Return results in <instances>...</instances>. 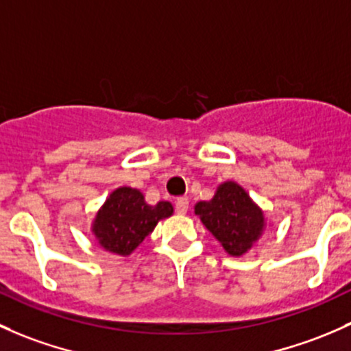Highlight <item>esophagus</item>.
<instances>
[{"label":"esophagus","mask_w":351,"mask_h":351,"mask_svg":"<svg viewBox=\"0 0 351 351\" xmlns=\"http://www.w3.org/2000/svg\"><path fill=\"white\" fill-rule=\"evenodd\" d=\"M188 206H190V202H188V198H185V197L176 198V202H175L176 213H180V215H185V213L188 212Z\"/></svg>","instance_id":"obj_1"}]
</instances>
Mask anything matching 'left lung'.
<instances>
[{"mask_svg": "<svg viewBox=\"0 0 351 351\" xmlns=\"http://www.w3.org/2000/svg\"><path fill=\"white\" fill-rule=\"evenodd\" d=\"M195 213L230 256H242L264 230V213L237 183L219 186L210 202H198Z\"/></svg>", "mask_w": 351, "mask_h": 351, "instance_id": "1", "label": "left lung"}]
</instances>
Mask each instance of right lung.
<instances>
[{"mask_svg": "<svg viewBox=\"0 0 351 351\" xmlns=\"http://www.w3.org/2000/svg\"><path fill=\"white\" fill-rule=\"evenodd\" d=\"M173 213L169 202L147 205L139 190L123 186L110 197L95 215L92 232L106 250L119 256H129L161 219Z\"/></svg>", "mask_w": 351, "mask_h": 351, "instance_id": "add662e5", "label": "right lung"}]
</instances>
